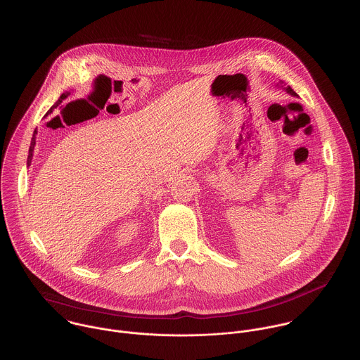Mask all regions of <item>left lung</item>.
Wrapping results in <instances>:
<instances>
[{
  "label": "left lung",
  "instance_id": "left-lung-1",
  "mask_svg": "<svg viewBox=\"0 0 360 360\" xmlns=\"http://www.w3.org/2000/svg\"><path fill=\"white\" fill-rule=\"evenodd\" d=\"M278 84H280V86H281V87H283V82H280V83H278ZM284 90H285V91H287V93H288V94H291V96H292V97H297V96H298V94H297V93H295V91H294V90H292V89H291V87H290V86H287V87H284Z\"/></svg>",
  "mask_w": 360,
  "mask_h": 360
}]
</instances>
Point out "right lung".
<instances>
[{"label": "right lung", "instance_id": "right-lung-1", "mask_svg": "<svg viewBox=\"0 0 360 360\" xmlns=\"http://www.w3.org/2000/svg\"><path fill=\"white\" fill-rule=\"evenodd\" d=\"M70 96V93H63L60 97H59V100L56 101V103L52 105L51 108H50V110L47 112V115L46 116H49L50 113H51L52 110H53V108L55 106H58L59 103H62L65 98H68ZM36 134H37V129L34 130V133H33V137H32V143H30V148H29V156H27V166H30L32 165V159H33V153H34V147H36Z\"/></svg>", "mask_w": 360, "mask_h": 360}]
</instances>
